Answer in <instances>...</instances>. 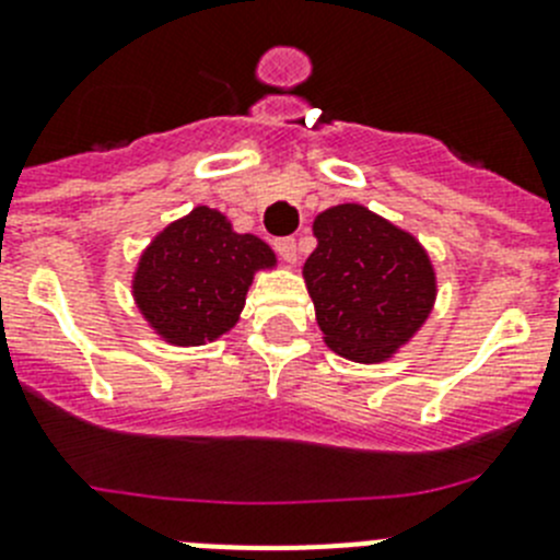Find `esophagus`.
Instances as JSON below:
<instances>
[{"mask_svg": "<svg viewBox=\"0 0 560 560\" xmlns=\"http://www.w3.org/2000/svg\"><path fill=\"white\" fill-rule=\"evenodd\" d=\"M273 248L287 265H295V259H299V248H295V240H292V236H279L273 243Z\"/></svg>", "mask_w": 560, "mask_h": 560, "instance_id": "34e87169", "label": "esophagus"}]
</instances>
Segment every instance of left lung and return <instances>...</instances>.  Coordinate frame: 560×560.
Listing matches in <instances>:
<instances>
[{
  "mask_svg": "<svg viewBox=\"0 0 560 560\" xmlns=\"http://www.w3.org/2000/svg\"><path fill=\"white\" fill-rule=\"evenodd\" d=\"M315 236L304 279L329 349L357 362L385 360L424 324L435 301L424 248L357 203L317 214Z\"/></svg>",
  "mask_w": 560,
  "mask_h": 560,
  "instance_id": "1",
  "label": "left lung"
}]
</instances>
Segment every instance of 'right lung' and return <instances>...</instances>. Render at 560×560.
Masks as SVG:
<instances>
[{
    "label": "right lung",
    "instance_id": "1",
    "mask_svg": "<svg viewBox=\"0 0 560 560\" xmlns=\"http://www.w3.org/2000/svg\"><path fill=\"white\" fill-rule=\"evenodd\" d=\"M273 261L261 240L234 234L220 211L200 206L155 236L136 270V301L170 342L198 346L236 324L254 270Z\"/></svg>",
    "mask_w": 560,
    "mask_h": 560
}]
</instances>
